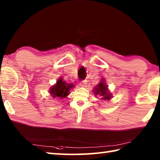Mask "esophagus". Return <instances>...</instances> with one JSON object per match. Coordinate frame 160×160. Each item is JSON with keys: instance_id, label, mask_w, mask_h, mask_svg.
Here are the masks:
<instances>
[{"instance_id": "34e87169", "label": "esophagus", "mask_w": 160, "mask_h": 160, "mask_svg": "<svg viewBox=\"0 0 160 160\" xmlns=\"http://www.w3.org/2000/svg\"><path fill=\"white\" fill-rule=\"evenodd\" d=\"M80 85L81 87H86V85H87V81L86 80H82L80 83Z\"/></svg>"}]
</instances>
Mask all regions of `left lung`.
Segmentation results:
<instances>
[{
    "label": "left lung",
    "instance_id": "obj_1",
    "mask_svg": "<svg viewBox=\"0 0 160 160\" xmlns=\"http://www.w3.org/2000/svg\"><path fill=\"white\" fill-rule=\"evenodd\" d=\"M94 94H99L102 97V99L104 100H109L112 98V95L108 92L107 87L105 85L104 81L99 82V85H97L96 88H94Z\"/></svg>",
    "mask_w": 160,
    "mask_h": 160
}]
</instances>
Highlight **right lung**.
Listing matches in <instances>:
<instances>
[{
	"instance_id": "1",
	"label": "right lung",
	"mask_w": 160,
	"mask_h": 160,
	"mask_svg": "<svg viewBox=\"0 0 160 160\" xmlns=\"http://www.w3.org/2000/svg\"><path fill=\"white\" fill-rule=\"evenodd\" d=\"M72 88V85L71 84L66 83L65 81L60 78L57 83L51 88L50 94L53 97H58V98H63L66 97L68 94L69 90Z\"/></svg>"
}]
</instances>
